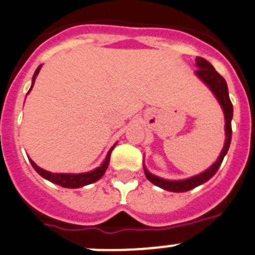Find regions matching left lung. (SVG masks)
<instances>
[{"label": "left lung", "mask_w": 255, "mask_h": 255, "mask_svg": "<svg viewBox=\"0 0 255 255\" xmlns=\"http://www.w3.org/2000/svg\"><path fill=\"white\" fill-rule=\"evenodd\" d=\"M195 65H197L198 70L195 71V75L207 85V87L211 89V92L213 93V96L216 97V100L220 103L222 111L225 115V144L224 148L221 150L220 155H218L217 161L212 164L211 167L207 168L203 172L198 173L195 176H191L189 179L184 180H167L162 179L159 176H155L152 172L147 170V167L144 166V173L147 179L149 180L152 184L159 186L163 190L173 191V193H182V191H189L191 189L197 188V186L202 185L204 182L208 181L216 172L220 168L221 163L224 161V157L226 155L227 150L230 148V144H231V134H233V129H231V120H233L234 115V108L233 103L230 101L229 97V89H227V83L220 74L215 70V67L212 66V64H209L208 61L204 60L203 57H197L195 58Z\"/></svg>", "instance_id": "obj_1"}]
</instances>
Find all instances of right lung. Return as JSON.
I'll return each instance as SVG.
<instances>
[{"label":"right lung","instance_id":"right-lung-1","mask_svg":"<svg viewBox=\"0 0 255 255\" xmlns=\"http://www.w3.org/2000/svg\"><path fill=\"white\" fill-rule=\"evenodd\" d=\"M40 67H42V65H39V66L37 67V70H35L34 75H33V79H31V87H30V89H29V92L31 91V88H33V85H34L35 78H37V75L39 74ZM29 92H28V93H29ZM115 145H116V144H115ZM115 145L111 148V149L108 150L105 161L101 163L100 167L94 168V170L89 171V172H83V173H53V172H49V171L43 170V168L38 167L37 164L31 161V159H30V163H31V166H33V168H34V170L37 171L38 173H39L40 176L44 177V179L48 180V181L53 182V184H57V185L62 186V188H69V189L82 188V186L89 185V184H93V182L98 181V180H100L101 177L105 175L106 170H107V167H108V163H110V157H111V152H112V149L115 148Z\"/></svg>","mask_w":255,"mask_h":255}]
</instances>
